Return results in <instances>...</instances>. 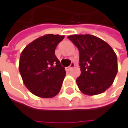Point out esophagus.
<instances>
[{
    "mask_svg": "<svg viewBox=\"0 0 128 128\" xmlns=\"http://www.w3.org/2000/svg\"><path fill=\"white\" fill-rule=\"evenodd\" d=\"M75 66H76L75 63H74V62H72L71 64H70L68 67H66V70H70L71 69H72L73 67H75Z\"/></svg>",
    "mask_w": 128,
    "mask_h": 128,
    "instance_id": "obj_1",
    "label": "esophagus"
}]
</instances>
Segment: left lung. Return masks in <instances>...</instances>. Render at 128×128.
I'll return each mask as SVG.
<instances>
[{"label": "left lung", "mask_w": 128, "mask_h": 128, "mask_svg": "<svg viewBox=\"0 0 128 128\" xmlns=\"http://www.w3.org/2000/svg\"><path fill=\"white\" fill-rule=\"evenodd\" d=\"M67 38L79 51L81 75L76 79L79 90L88 96L104 92L112 85L118 72L115 52L104 40L92 35Z\"/></svg>", "instance_id": "left-lung-1"}]
</instances>
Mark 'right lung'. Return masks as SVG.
<instances>
[{"label": "right lung", "instance_id": "right-lung-1", "mask_svg": "<svg viewBox=\"0 0 128 128\" xmlns=\"http://www.w3.org/2000/svg\"><path fill=\"white\" fill-rule=\"evenodd\" d=\"M64 36L48 34L36 39L22 51L19 71L24 84L40 98L56 96L62 88L66 71L55 55Z\"/></svg>", "mask_w": 128, "mask_h": 128}]
</instances>
